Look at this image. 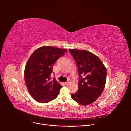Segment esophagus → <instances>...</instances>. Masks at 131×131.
Segmentation results:
<instances>
[{
  "label": "esophagus",
  "mask_w": 131,
  "mask_h": 131,
  "mask_svg": "<svg viewBox=\"0 0 131 131\" xmlns=\"http://www.w3.org/2000/svg\"><path fill=\"white\" fill-rule=\"evenodd\" d=\"M69 83H70V81H67V82L65 83V84H66V85H68L69 84Z\"/></svg>",
  "instance_id": "esophagus-1"
}]
</instances>
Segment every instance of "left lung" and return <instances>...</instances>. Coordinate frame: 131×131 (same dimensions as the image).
<instances>
[{
  "mask_svg": "<svg viewBox=\"0 0 131 131\" xmlns=\"http://www.w3.org/2000/svg\"><path fill=\"white\" fill-rule=\"evenodd\" d=\"M77 64L79 77L77 92L70 94L81 105L92 103L103 91L106 69L100 59L88 51L69 49Z\"/></svg>",
  "mask_w": 131,
  "mask_h": 131,
  "instance_id": "1",
  "label": "left lung"
}]
</instances>
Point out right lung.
<instances>
[{"mask_svg":"<svg viewBox=\"0 0 131 131\" xmlns=\"http://www.w3.org/2000/svg\"><path fill=\"white\" fill-rule=\"evenodd\" d=\"M67 50L52 46L39 47L31 54L25 70L28 90L34 100L41 103L56 98L62 86L54 77L51 79L53 65L64 56Z\"/></svg>","mask_w":131,"mask_h":131,"instance_id":"1","label":"right lung"}]
</instances>
